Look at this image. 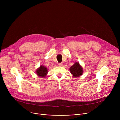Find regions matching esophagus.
I'll return each mask as SVG.
<instances>
[{"mask_svg":"<svg viewBox=\"0 0 120 120\" xmlns=\"http://www.w3.org/2000/svg\"><path fill=\"white\" fill-rule=\"evenodd\" d=\"M58 65L59 66H63V64L62 63H59L58 64Z\"/></svg>","mask_w":120,"mask_h":120,"instance_id":"34e87169","label":"esophagus"}]
</instances>
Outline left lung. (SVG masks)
Listing matches in <instances>:
<instances>
[{"mask_svg":"<svg viewBox=\"0 0 120 120\" xmlns=\"http://www.w3.org/2000/svg\"><path fill=\"white\" fill-rule=\"evenodd\" d=\"M69 70L71 74L74 77H78L81 76L83 73V68L80 64L79 62H75L72 66H71Z\"/></svg>","mask_w":120,"mask_h":120,"instance_id":"1","label":"left lung"}]
</instances>
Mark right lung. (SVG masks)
I'll list each match as a JSON object with an SVG mask.
<instances>
[{
  "mask_svg": "<svg viewBox=\"0 0 120 120\" xmlns=\"http://www.w3.org/2000/svg\"><path fill=\"white\" fill-rule=\"evenodd\" d=\"M36 73L38 76L41 78H45L47 75L48 69L44 65H41L36 70Z\"/></svg>",
  "mask_w": 120,
  "mask_h": 120,
  "instance_id": "obj_1",
  "label": "right lung"
}]
</instances>
